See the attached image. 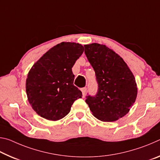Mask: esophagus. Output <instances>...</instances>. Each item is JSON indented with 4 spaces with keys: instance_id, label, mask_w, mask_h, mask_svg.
I'll return each mask as SVG.
<instances>
[{
    "instance_id": "34e87169",
    "label": "esophagus",
    "mask_w": 160,
    "mask_h": 160,
    "mask_svg": "<svg viewBox=\"0 0 160 160\" xmlns=\"http://www.w3.org/2000/svg\"><path fill=\"white\" fill-rule=\"evenodd\" d=\"M81 91H82V95L83 97L85 96V94H86V92H87V88H83L81 89Z\"/></svg>"
}]
</instances>
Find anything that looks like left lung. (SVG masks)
Masks as SVG:
<instances>
[{"label": "left lung", "mask_w": 160, "mask_h": 160, "mask_svg": "<svg viewBox=\"0 0 160 160\" xmlns=\"http://www.w3.org/2000/svg\"><path fill=\"white\" fill-rule=\"evenodd\" d=\"M84 47L98 82L96 95L85 100L93 116L104 122L123 117L137 97L133 74L123 59L107 46L93 43Z\"/></svg>", "instance_id": "obj_1"}]
</instances>
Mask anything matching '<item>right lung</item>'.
Returning a JSON list of instances; mask_svg holds the SVG:
<instances>
[{
  "label": "right lung",
  "mask_w": 160,
  "mask_h": 160,
  "mask_svg": "<svg viewBox=\"0 0 160 160\" xmlns=\"http://www.w3.org/2000/svg\"><path fill=\"white\" fill-rule=\"evenodd\" d=\"M84 51L78 43L61 42L46 52L28 72L26 92L38 115L58 121L70 112L82 92L73 85L72 68Z\"/></svg>",
  "instance_id": "right-lung-1"
}]
</instances>
